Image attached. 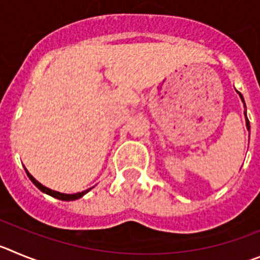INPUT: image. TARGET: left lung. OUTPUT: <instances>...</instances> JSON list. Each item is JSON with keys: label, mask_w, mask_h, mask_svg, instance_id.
Returning a JSON list of instances; mask_svg holds the SVG:
<instances>
[{"label": "left lung", "mask_w": 260, "mask_h": 260, "mask_svg": "<svg viewBox=\"0 0 260 260\" xmlns=\"http://www.w3.org/2000/svg\"><path fill=\"white\" fill-rule=\"evenodd\" d=\"M236 92H237V90H236ZM237 93H238V94H240L241 101L244 102V107H245V111H244V114H245V120H246V128H247V131H250V121H249V119H247V116H246V105H245L244 97H242V94H241L240 92H237Z\"/></svg>", "instance_id": "obj_1"}]
</instances>
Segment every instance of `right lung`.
I'll list each match as a JSON object with an SVG mask.
<instances>
[{"label": "right lung", "mask_w": 260, "mask_h": 260, "mask_svg": "<svg viewBox=\"0 0 260 260\" xmlns=\"http://www.w3.org/2000/svg\"><path fill=\"white\" fill-rule=\"evenodd\" d=\"M24 170H25V168H24ZM25 172H27V176L29 177V180H31V181L34 182L35 185H36L37 188L40 189V190L44 191V193H46V194H49V196H51V197L58 198V200H60V201H75V200H79V198L83 197L84 194H86V193H88V191L90 190V189H92V188H89V189H86V190H84V191H80V193H75V194L59 193V191L51 190V189H49V188H46V186H44L43 184H41V182L37 181V180L35 179V177L32 176V175L29 174V172H28L27 170H25Z\"/></svg>", "instance_id": "1"}]
</instances>
